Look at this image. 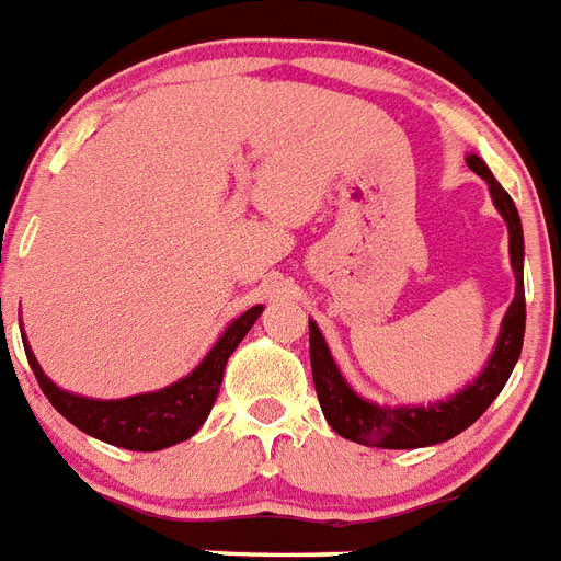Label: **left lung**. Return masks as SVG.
Returning a JSON list of instances; mask_svg holds the SVG:
<instances>
[{"instance_id":"left-lung-1","label":"left lung","mask_w":561,"mask_h":561,"mask_svg":"<svg viewBox=\"0 0 561 561\" xmlns=\"http://www.w3.org/2000/svg\"><path fill=\"white\" fill-rule=\"evenodd\" d=\"M466 163H469L471 172H477L489 183L496 211L503 214L505 226H508V253L516 276V294L503 316L494 350H491L483 373L477 375L471 383L457 389L455 396H449L446 401L383 407V403H375L369 398L358 396L350 387L347 378L341 375L339 364L330 355L328 341L321 335L319 324L310 319V367H313L316 396H319L321 412H324L335 435L347 437V440L362 443V446H375V449H421V446H435V443L451 440V437L460 435L462 428H469L491 407V401L503 392L505 381L514 373V364L519 362L525 339L523 222H519V211H516L514 199L496 183L485 160L471 152Z\"/></svg>"}]
</instances>
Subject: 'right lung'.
I'll return each instance as SVG.
<instances>
[{
    "label": "right lung",
    "mask_w": 561,
    "mask_h": 561,
    "mask_svg": "<svg viewBox=\"0 0 561 561\" xmlns=\"http://www.w3.org/2000/svg\"><path fill=\"white\" fill-rule=\"evenodd\" d=\"M262 305H253L242 316L228 324L214 341L206 358L197 364L180 381L169 383L154 392H140V396L115 398V401H99V398H84L76 392L56 387L45 375L42 364L36 362L27 335L22 333L24 353L31 362L33 375L38 378V387L47 396V401L67 417L76 428L87 432L90 437L121 446L133 451H160L174 443H183L206 423L214 401L220 396L222 373L231 358V353L240 347L253 321L262 316Z\"/></svg>",
    "instance_id": "add662e5"
}]
</instances>
